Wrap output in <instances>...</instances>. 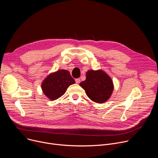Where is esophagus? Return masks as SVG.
<instances>
[{
  "label": "esophagus",
  "instance_id": "obj_1",
  "mask_svg": "<svg viewBox=\"0 0 158 158\" xmlns=\"http://www.w3.org/2000/svg\"><path fill=\"white\" fill-rule=\"evenodd\" d=\"M76 82L77 83V84H79L80 82H81V81H80V79L79 78H77V79H76Z\"/></svg>",
  "mask_w": 158,
  "mask_h": 158
}]
</instances>
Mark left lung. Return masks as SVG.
Wrapping results in <instances>:
<instances>
[{
	"label": "left lung",
	"mask_w": 158,
	"mask_h": 158,
	"mask_svg": "<svg viewBox=\"0 0 158 158\" xmlns=\"http://www.w3.org/2000/svg\"><path fill=\"white\" fill-rule=\"evenodd\" d=\"M79 85L85 90L89 98L96 103L107 101L114 89L111 78L101 70H89L85 80Z\"/></svg>",
	"instance_id": "left-lung-1"
}]
</instances>
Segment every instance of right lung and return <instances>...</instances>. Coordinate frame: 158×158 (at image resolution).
<instances>
[{
    "instance_id": "obj_1",
    "label": "right lung",
    "mask_w": 158,
    "mask_h": 158,
    "mask_svg": "<svg viewBox=\"0 0 158 158\" xmlns=\"http://www.w3.org/2000/svg\"><path fill=\"white\" fill-rule=\"evenodd\" d=\"M75 83L69 72L67 70H59L49 74L42 83L44 94L51 100H56L65 93L70 85Z\"/></svg>"
}]
</instances>
